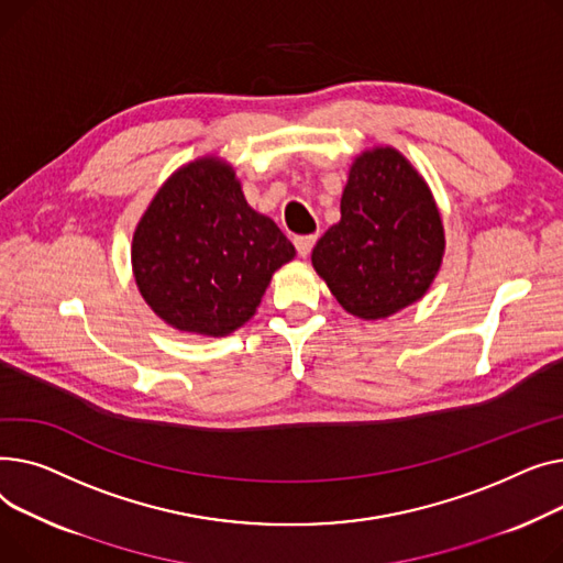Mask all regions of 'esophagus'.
<instances>
[{
    "label": "esophagus",
    "mask_w": 563,
    "mask_h": 563,
    "mask_svg": "<svg viewBox=\"0 0 563 563\" xmlns=\"http://www.w3.org/2000/svg\"><path fill=\"white\" fill-rule=\"evenodd\" d=\"M295 250H297V254H300L302 258H307L309 254H311V250H313V245H316V236H295Z\"/></svg>",
    "instance_id": "34e87169"
}]
</instances>
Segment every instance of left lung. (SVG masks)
I'll return each mask as SVG.
<instances>
[{"label":"left lung","instance_id":"8db88e82","mask_svg":"<svg viewBox=\"0 0 563 563\" xmlns=\"http://www.w3.org/2000/svg\"><path fill=\"white\" fill-rule=\"evenodd\" d=\"M445 250L439 209L411 163L390 147L361 154L341 197V222L311 261L339 305L377 320L427 292Z\"/></svg>","mask_w":563,"mask_h":563}]
</instances>
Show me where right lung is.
Here are the masks:
<instances>
[{"label":"right lung","instance_id":"obj_1","mask_svg":"<svg viewBox=\"0 0 563 563\" xmlns=\"http://www.w3.org/2000/svg\"><path fill=\"white\" fill-rule=\"evenodd\" d=\"M292 243L252 211L229 165L200 158L156 192L131 245L136 284L165 322L207 336L245 324Z\"/></svg>","mask_w":563,"mask_h":563}]
</instances>
